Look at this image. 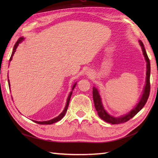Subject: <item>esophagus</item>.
I'll return each instance as SVG.
<instances>
[{"label": "esophagus", "mask_w": 158, "mask_h": 158, "mask_svg": "<svg viewBox=\"0 0 158 158\" xmlns=\"http://www.w3.org/2000/svg\"><path fill=\"white\" fill-rule=\"evenodd\" d=\"M87 74H88V75H90V73H89V71H88Z\"/></svg>", "instance_id": "1"}]
</instances>
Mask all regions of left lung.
Segmentation results:
<instances>
[{
  "label": "left lung",
  "instance_id": "8db88e82",
  "mask_svg": "<svg viewBox=\"0 0 158 158\" xmlns=\"http://www.w3.org/2000/svg\"><path fill=\"white\" fill-rule=\"evenodd\" d=\"M139 43H140V45L142 47L143 54H144L145 59L147 62V71H146V85L144 88V93H143L140 102L138 103L136 107H135L132 110H131V111L129 112L128 114H125V115L124 116H122L121 117H114L113 116H111L106 111V110L104 109L102 103L101 98L99 96L98 89L95 87L93 88V99H94V106H95V109H96V111H98L99 117L102 119H103V121L107 122L109 123L113 124V125L126 123L127 121L130 120L131 118L135 117L136 114L139 112L143 107H144L145 104L147 102L148 98H149L150 92V59L148 58L146 51L145 50L144 44H143V43L142 42L141 40H139Z\"/></svg>",
  "mask_w": 158,
  "mask_h": 158
}]
</instances>
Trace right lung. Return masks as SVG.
I'll return each mask as SVG.
<instances>
[{"instance_id":"right-lung-1","label":"right lung","mask_w":158,"mask_h":158,"mask_svg":"<svg viewBox=\"0 0 158 158\" xmlns=\"http://www.w3.org/2000/svg\"><path fill=\"white\" fill-rule=\"evenodd\" d=\"M23 40V37H20V38H19V39H18V40L16 41L15 45H14V46L13 51H12V55H11V56H10V60H9V61H11V60H12V56H13V55L14 54V52H15L16 49V48H17V47L18 46L19 44H20V43ZM8 80V82H9V80ZM8 84H8L9 86H10V83L8 82ZM75 86H76V84L73 85V90L74 89V88ZM72 94H73V91H71V92L70 93V94H69V98H68V99H67V102H66V107H65L64 109L63 110V111L62 112L58 117H55V118H52V119H51V120H49V121H48L40 122V121H33V122H35V123H37V124H40V125H51V124H52V123H56V122H57V121H59L61 120L62 118H63V117L64 116V114H65L66 111H67V109H68V107H69V102H70V98H71Z\"/></svg>"}]
</instances>
